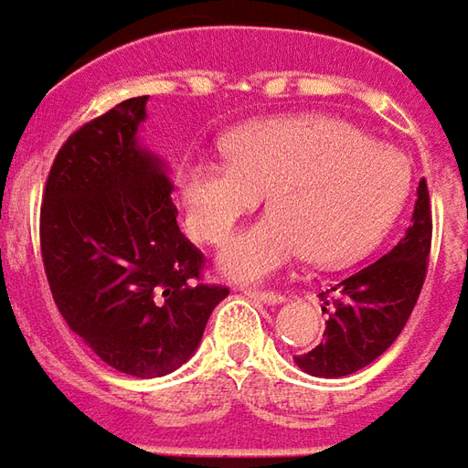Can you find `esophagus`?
Wrapping results in <instances>:
<instances>
[{
    "instance_id": "esophagus-1",
    "label": "esophagus",
    "mask_w": 468,
    "mask_h": 468,
    "mask_svg": "<svg viewBox=\"0 0 468 468\" xmlns=\"http://www.w3.org/2000/svg\"><path fill=\"white\" fill-rule=\"evenodd\" d=\"M243 293L248 296V299H256V302H263V303H281V302H283V293H279V291L243 289Z\"/></svg>"
}]
</instances>
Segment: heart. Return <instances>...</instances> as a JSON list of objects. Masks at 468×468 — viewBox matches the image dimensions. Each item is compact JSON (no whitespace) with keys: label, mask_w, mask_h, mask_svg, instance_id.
<instances>
[{"label":"heart","mask_w":468,"mask_h":468,"mask_svg":"<svg viewBox=\"0 0 468 468\" xmlns=\"http://www.w3.org/2000/svg\"><path fill=\"white\" fill-rule=\"evenodd\" d=\"M223 146L228 162L189 165L179 192L189 233L210 245L269 192L271 212L220 253L235 281H263L303 253L316 266L357 261L390 230L410 189V165L398 149L332 116L245 123Z\"/></svg>","instance_id":"1"}]
</instances>
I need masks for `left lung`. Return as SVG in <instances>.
Instances as JSON below:
<instances>
[{"label":"left lung","mask_w":468,"mask_h":468,"mask_svg":"<svg viewBox=\"0 0 468 468\" xmlns=\"http://www.w3.org/2000/svg\"><path fill=\"white\" fill-rule=\"evenodd\" d=\"M431 202L426 179L418 182L410 228L375 263L322 291L329 314L322 345L296 357L314 378H345L367 367L403 332L426 281L431 253Z\"/></svg>","instance_id":"8db88e82"}]
</instances>
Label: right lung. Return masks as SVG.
Wrapping results in <instances>:
<instances>
[{
  "label": "right lung",
  "mask_w": 468,
  "mask_h": 468,
  "mask_svg": "<svg viewBox=\"0 0 468 468\" xmlns=\"http://www.w3.org/2000/svg\"><path fill=\"white\" fill-rule=\"evenodd\" d=\"M149 96L129 98L68 136L52 162L40 248L68 326L113 370L162 378L200 345L225 286L182 235L166 165L139 144Z\"/></svg>",
  "instance_id": "obj_1"
}]
</instances>
